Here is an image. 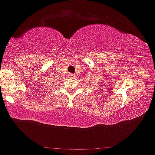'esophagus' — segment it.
Returning a JSON list of instances; mask_svg holds the SVG:
<instances>
[{
  "label": "esophagus",
  "mask_w": 155,
  "mask_h": 155,
  "mask_svg": "<svg viewBox=\"0 0 155 155\" xmlns=\"http://www.w3.org/2000/svg\"><path fill=\"white\" fill-rule=\"evenodd\" d=\"M68 77H69V78H74V74H68Z\"/></svg>",
  "instance_id": "1"
}]
</instances>
